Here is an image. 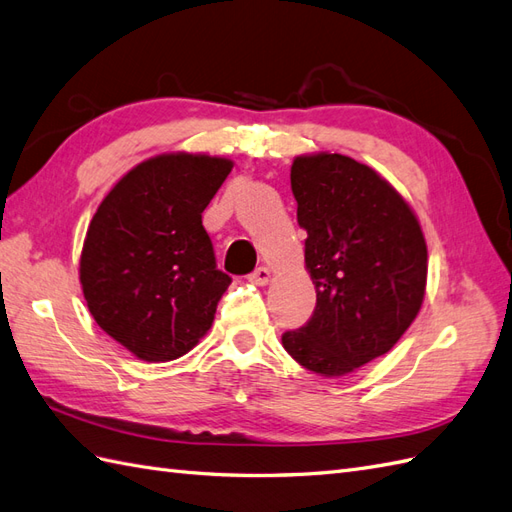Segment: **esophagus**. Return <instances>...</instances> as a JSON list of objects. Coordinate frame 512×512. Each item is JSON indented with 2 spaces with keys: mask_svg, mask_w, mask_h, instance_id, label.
<instances>
[{
  "mask_svg": "<svg viewBox=\"0 0 512 512\" xmlns=\"http://www.w3.org/2000/svg\"><path fill=\"white\" fill-rule=\"evenodd\" d=\"M270 277H272L270 268H266V266H259V268L251 274V281H253L255 285H266V283L270 281Z\"/></svg>",
  "mask_w": 512,
  "mask_h": 512,
  "instance_id": "1",
  "label": "esophagus"
}]
</instances>
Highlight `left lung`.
<instances>
[{"label": "left lung", "mask_w": 512, "mask_h": 512, "mask_svg": "<svg viewBox=\"0 0 512 512\" xmlns=\"http://www.w3.org/2000/svg\"><path fill=\"white\" fill-rule=\"evenodd\" d=\"M290 179L316 309L281 342L305 370L346 376L389 352L417 318L426 240L398 190L348 155H298Z\"/></svg>", "instance_id": "left-lung-1"}]
</instances>
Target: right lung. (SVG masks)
<instances>
[{"label": "right lung", "mask_w": 512, "mask_h": 512, "mask_svg": "<svg viewBox=\"0 0 512 512\" xmlns=\"http://www.w3.org/2000/svg\"><path fill=\"white\" fill-rule=\"evenodd\" d=\"M231 168L205 153L149 157L90 220L80 257L88 311L142 361L183 357L214 322L231 277L216 268L201 214Z\"/></svg>", "instance_id": "obj_1"}]
</instances>
